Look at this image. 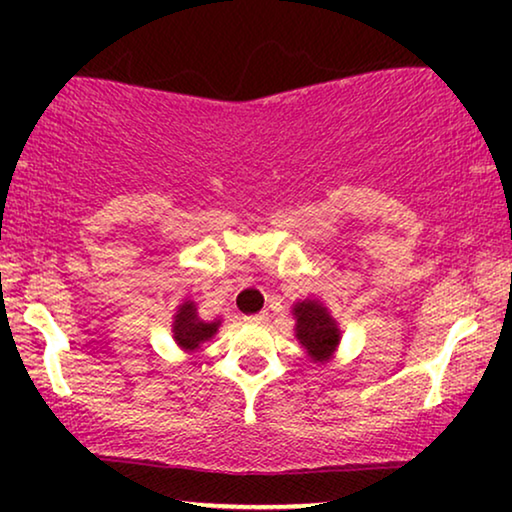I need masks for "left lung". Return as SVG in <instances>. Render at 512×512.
<instances>
[{
  "mask_svg": "<svg viewBox=\"0 0 512 512\" xmlns=\"http://www.w3.org/2000/svg\"><path fill=\"white\" fill-rule=\"evenodd\" d=\"M216 328H219V324L216 321H202L198 317V307L188 300L179 307L177 319H174V340L184 349H198L200 342L212 338Z\"/></svg>",
  "mask_w": 512,
  "mask_h": 512,
  "instance_id": "obj_1",
  "label": "left lung"
}]
</instances>
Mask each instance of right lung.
<instances>
[{
	"label": "right lung",
	"mask_w": 512,
	"mask_h": 512,
	"mask_svg": "<svg viewBox=\"0 0 512 512\" xmlns=\"http://www.w3.org/2000/svg\"><path fill=\"white\" fill-rule=\"evenodd\" d=\"M293 312L298 317V340L317 361L328 359L340 342V328L326 307L319 300H303L293 307Z\"/></svg>",
	"instance_id": "add662e5"
}]
</instances>
